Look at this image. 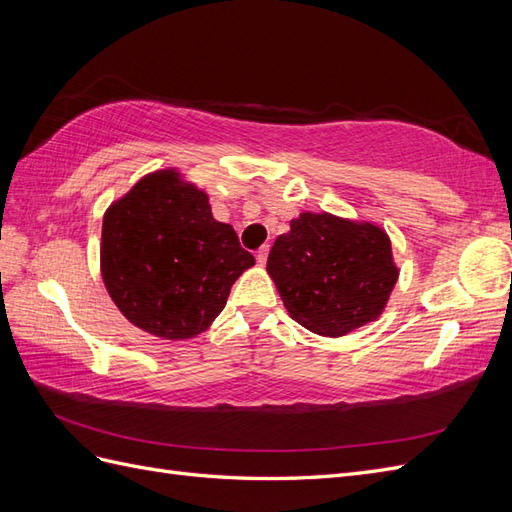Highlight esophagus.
<instances>
[{
  "instance_id": "esophagus-1",
  "label": "esophagus",
  "mask_w": 512,
  "mask_h": 512,
  "mask_svg": "<svg viewBox=\"0 0 512 512\" xmlns=\"http://www.w3.org/2000/svg\"><path fill=\"white\" fill-rule=\"evenodd\" d=\"M267 256H269V245H262L260 250L256 252V260H258V265H265V262H267Z\"/></svg>"
}]
</instances>
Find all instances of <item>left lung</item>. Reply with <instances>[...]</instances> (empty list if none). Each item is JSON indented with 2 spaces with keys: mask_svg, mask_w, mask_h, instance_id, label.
Returning a JSON list of instances; mask_svg holds the SVG:
<instances>
[{
  "mask_svg": "<svg viewBox=\"0 0 512 512\" xmlns=\"http://www.w3.org/2000/svg\"><path fill=\"white\" fill-rule=\"evenodd\" d=\"M267 273L292 320L342 337L378 320L397 284L391 239L371 222L301 213L275 239Z\"/></svg>",
  "mask_w": 512,
  "mask_h": 512,
  "instance_id": "8db88e82",
  "label": "left lung"
}]
</instances>
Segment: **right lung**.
I'll return each mask as SVG.
<instances>
[{
	"label": "right lung",
	"mask_w": 512,
	"mask_h": 512,
	"mask_svg": "<svg viewBox=\"0 0 512 512\" xmlns=\"http://www.w3.org/2000/svg\"><path fill=\"white\" fill-rule=\"evenodd\" d=\"M254 262L235 228L213 218L209 196L175 168L145 175L104 213V286L134 327L160 339L207 331Z\"/></svg>",
	"instance_id": "obj_1"
}]
</instances>
